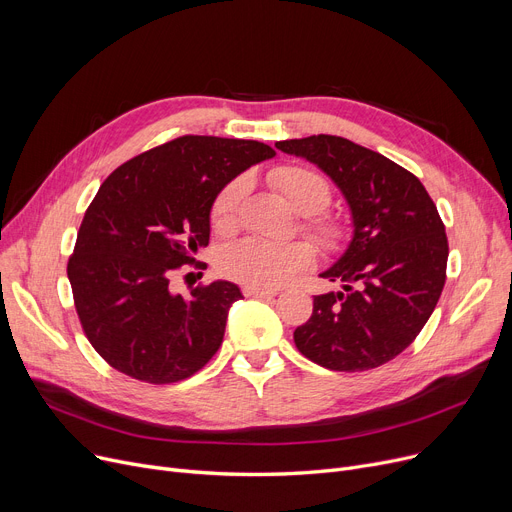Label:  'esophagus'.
Here are the masks:
<instances>
[{
    "label": "esophagus",
    "mask_w": 512,
    "mask_h": 512,
    "mask_svg": "<svg viewBox=\"0 0 512 512\" xmlns=\"http://www.w3.org/2000/svg\"><path fill=\"white\" fill-rule=\"evenodd\" d=\"M242 294H245V297H263V299H270V297H276L278 290H265V288H255V286H242Z\"/></svg>",
    "instance_id": "esophagus-1"
}]
</instances>
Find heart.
Instances as JSON below:
<instances>
[{
	"label": "heart",
	"mask_w": 512,
	"mask_h": 512,
	"mask_svg": "<svg viewBox=\"0 0 512 512\" xmlns=\"http://www.w3.org/2000/svg\"><path fill=\"white\" fill-rule=\"evenodd\" d=\"M276 191L303 213V232L324 255H338L351 242V228L336 215L326 213L332 203V186L319 172L307 166H280L270 172ZM249 182L236 176L226 182L211 201L209 222L218 234H232L240 222V209ZM315 251L305 240L265 242L257 238L238 240L220 255V270L230 280L255 288H280L313 263Z\"/></svg>",
	"instance_id": "1"
}]
</instances>
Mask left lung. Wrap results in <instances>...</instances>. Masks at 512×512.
Listing matches in <instances>:
<instances>
[{"label": "left lung", "instance_id": "8db88e82", "mask_svg": "<svg viewBox=\"0 0 512 512\" xmlns=\"http://www.w3.org/2000/svg\"><path fill=\"white\" fill-rule=\"evenodd\" d=\"M276 147L324 170L351 205L355 224L346 253L321 274L344 290L313 299L294 344L332 371L392 361L423 330L446 282L448 238L436 203L415 174L348 139L313 134Z\"/></svg>", "mask_w": 512, "mask_h": 512}]
</instances>
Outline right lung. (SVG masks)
<instances>
[{
    "instance_id": "obj_1",
    "label": "right lung",
    "mask_w": 512,
    "mask_h": 512,
    "mask_svg": "<svg viewBox=\"0 0 512 512\" xmlns=\"http://www.w3.org/2000/svg\"><path fill=\"white\" fill-rule=\"evenodd\" d=\"M276 151L259 141L184 134L116 168L80 224L68 280L91 346L120 373L147 384L191 378L218 353L232 282L170 292V278L209 245L220 188ZM195 267H199L195 263Z\"/></svg>"
}]
</instances>
